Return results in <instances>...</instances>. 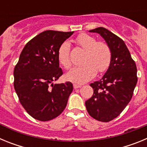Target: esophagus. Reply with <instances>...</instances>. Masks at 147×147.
Masks as SVG:
<instances>
[{"mask_svg": "<svg viewBox=\"0 0 147 147\" xmlns=\"http://www.w3.org/2000/svg\"><path fill=\"white\" fill-rule=\"evenodd\" d=\"M82 87L81 85H77V84H74V89H78V88H80Z\"/></svg>", "mask_w": 147, "mask_h": 147, "instance_id": "obj_1", "label": "esophagus"}]
</instances>
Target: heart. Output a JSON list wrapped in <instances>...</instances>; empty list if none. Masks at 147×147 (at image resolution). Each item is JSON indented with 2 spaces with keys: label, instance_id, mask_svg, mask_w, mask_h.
<instances>
[{
  "label": "heart",
  "instance_id": "b5f03b06",
  "mask_svg": "<svg viewBox=\"0 0 147 147\" xmlns=\"http://www.w3.org/2000/svg\"><path fill=\"white\" fill-rule=\"evenodd\" d=\"M75 42L85 50L82 58L83 64L73 68L66 75V78L73 82L82 84L93 79L97 71L105 72L112 60V51L107 42L97 41L91 35L82 33L78 35ZM57 58L65 69L71 67V45L67 42H62L57 51Z\"/></svg>",
  "mask_w": 147,
  "mask_h": 147
}]
</instances>
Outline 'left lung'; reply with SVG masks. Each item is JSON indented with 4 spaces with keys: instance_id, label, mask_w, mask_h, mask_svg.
<instances>
[{
    "instance_id": "left-lung-1",
    "label": "left lung",
    "mask_w": 147,
    "mask_h": 147,
    "mask_svg": "<svg viewBox=\"0 0 147 147\" xmlns=\"http://www.w3.org/2000/svg\"><path fill=\"white\" fill-rule=\"evenodd\" d=\"M99 34L112 51L110 67L99 81L90 84L91 98L85 102L89 115L108 122L119 116L130 102L137 84V67L122 39L103 27L90 30Z\"/></svg>"
}]
</instances>
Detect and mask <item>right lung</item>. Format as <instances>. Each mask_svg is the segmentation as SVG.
<instances>
[{
	"label": "right lung",
	"instance_id": "1",
	"mask_svg": "<svg viewBox=\"0 0 147 147\" xmlns=\"http://www.w3.org/2000/svg\"><path fill=\"white\" fill-rule=\"evenodd\" d=\"M74 32L48 30L28 41L14 69V88L20 104L34 119L52 120L65 110L73 85L53 84L62 75L57 58L59 45Z\"/></svg>",
	"mask_w": 147,
	"mask_h": 147
}]
</instances>
